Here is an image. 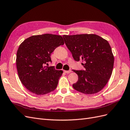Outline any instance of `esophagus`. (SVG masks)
<instances>
[{"label":"esophagus","mask_w":130,"mask_h":130,"mask_svg":"<svg viewBox=\"0 0 130 130\" xmlns=\"http://www.w3.org/2000/svg\"><path fill=\"white\" fill-rule=\"evenodd\" d=\"M64 72L66 73H67V74H69L70 73L72 72V71L71 70H64Z\"/></svg>","instance_id":"1"}]
</instances>
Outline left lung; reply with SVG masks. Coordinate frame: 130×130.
<instances>
[{"label": "left lung", "instance_id": "left-lung-1", "mask_svg": "<svg viewBox=\"0 0 130 130\" xmlns=\"http://www.w3.org/2000/svg\"><path fill=\"white\" fill-rule=\"evenodd\" d=\"M65 44L74 60H82L85 70L73 72L78 75L73 88L86 94L100 92L111 77L114 56L108 41L95 34L63 35Z\"/></svg>", "mask_w": 130, "mask_h": 130}]
</instances>
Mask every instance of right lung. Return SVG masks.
Wrapping results in <instances>:
<instances>
[{
	"mask_svg": "<svg viewBox=\"0 0 130 130\" xmlns=\"http://www.w3.org/2000/svg\"><path fill=\"white\" fill-rule=\"evenodd\" d=\"M63 44L61 36L46 34L31 36L19 45L16 57L18 76L30 92L44 95L56 88L63 71L47 66L52 62L51 54Z\"/></svg>",
	"mask_w": 130,
	"mask_h": 130,
	"instance_id": "1",
	"label": "right lung"
}]
</instances>
